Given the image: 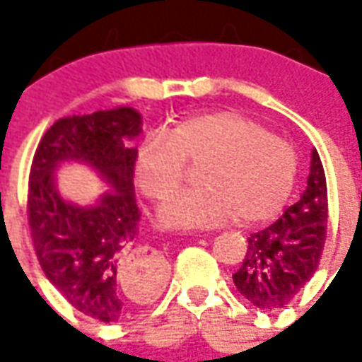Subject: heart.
I'll list each match as a JSON object with an SVG mask.
<instances>
[{
    "mask_svg": "<svg viewBox=\"0 0 362 362\" xmlns=\"http://www.w3.org/2000/svg\"><path fill=\"white\" fill-rule=\"evenodd\" d=\"M199 163V188L180 192L158 207L165 230H199L238 217L240 223L272 219L287 202L296 174L295 151L254 119L233 110L202 112L168 134H149L137 145L134 178L143 196L165 199Z\"/></svg>",
    "mask_w": 362,
    "mask_h": 362,
    "instance_id": "obj_1",
    "label": "heart"
}]
</instances>
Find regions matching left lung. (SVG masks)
<instances>
[{"label":"left lung","instance_id":"8db88e82","mask_svg":"<svg viewBox=\"0 0 362 362\" xmlns=\"http://www.w3.org/2000/svg\"><path fill=\"white\" fill-rule=\"evenodd\" d=\"M306 189L269 227L248 238L243 266L233 273L238 293L259 310H279L310 281L327 233V188L318 151L312 149Z\"/></svg>","mask_w":362,"mask_h":362}]
</instances>
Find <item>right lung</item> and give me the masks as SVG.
Instances as JSON below:
<instances>
[{
	"label": "right lung",
	"mask_w": 362,
	"mask_h": 362,
	"mask_svg": "<svg viewBox=\"0 0 362 362\" xmlns=\"http://www.w3.org/2000/svg\"><path fill=\"white\" fill-rule=\"evenodd\" d=\"M132 106L58 119L44 134L28 178V225L44 275L67 303L90 318L119 322L135 316L163 283L165 262L157 254L129 252L139 209L134 189L132 147L143 129ZM89 165L109 186L93 204L61 196L55 173L62 164ZM134 274L141 289L119 281Z\"/></svg>",
	"instance_id": "obj_1"
}]
</instances>
